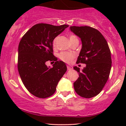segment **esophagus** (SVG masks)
I'll return each mask as SVG.
<instances>
[{"label": "esophagus", "instance_id": "1", "mask_svg": "<svg viewBox=\"0 0 126 126\" xmlns=\"http://www.w3.org/2000/svg\"><path fill=\"white\" fill-rule=\"evenodd\" d=\"M72 69H73V67H72V66H71V65H67V69L68 70H71Z\"/></svg>", "mask_w": 126, "mask_h": 126}]
</instances>
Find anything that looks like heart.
Wrapping results in <instances>:
<instances>
[{
    "label": "heart",
    "mask_w": 126,
    "mask_h": 126,
    "mask_svg": "<svg viewBox=\"0 0 126 126\" xmlns=\"http://www.w3.org/2000/svg\"><path fill=\"white\" fill-rule=\"evenodd\" d=\"M75 38H76L75 36H73V35H70L69 37L70 41H71V40H72V39H75ZM57 39H58V37L55 38L54 39V40H53V46H56L57 41ZM59 58H60V59L62 60L63 61L65 62V63H70V62L72 60H73V54H70V53H69L67 52H62L59 54Z\"/></svg>",
    "instance_id": "obj_1"
}]
</instances>
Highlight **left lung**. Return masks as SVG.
<instances>
[{"instance_id": "1", "label": "left lung", "mask_w": 126, "mask_h": 126, "mask_svg": "<svg viewBox=\"0 0 126 126\" xmlns=\"http://www.w3.org/2000/svg\"><path fill=\"white\" fill-rule=\"evenodd\" d=\"M71 32L81 38L82 48L77 63H85L81 72L74 67L79 77L74 82L75 91L79 96L91 98L101 92L107 81L112 60L108 43L99 31L89 26H70Z\"/></svg>"}]
</instances>
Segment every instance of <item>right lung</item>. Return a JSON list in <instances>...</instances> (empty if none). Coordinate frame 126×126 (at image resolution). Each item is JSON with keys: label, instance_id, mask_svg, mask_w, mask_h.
<instances>
[{"label": "right lung", "instance_id": "1", "mask_svg": "<svg viewBox=\"0 0 126 126\" xmlns=\"http://www.w3.org/2000/svg\"><path fill=\"white\" fill-rule=\"evenodd\" d=\"M68 25L38 23L22 38L18 46V69L25 87L34 96L45 99L56 92L58 82L67 68L53 54V41ZM48 61H56L52 68Z\"/></svg>", "mask_w": 126, "mask_h": 126}]
</instances>
